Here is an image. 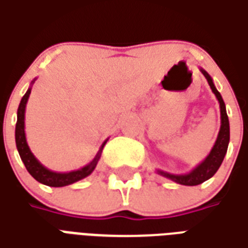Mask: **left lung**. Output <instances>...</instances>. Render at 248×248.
Wrapping results in <instances>:
<instances>
[{
  "mask_svg": "<svg viewBox=\"0 0 248 248\" xmlns=\"http://www.w3.org/2000/svg\"><path fill=\"white\" fill-rule=\"evenodd\" d=\"M201 71H202L204 78L207 79L208 85H210L211 90H213L215 97L218 99L219 108H220V129H219L218 138L215 140L210 154L206 156V159L201 162L197 167H194L190 172H186V174H170V172L162 171V170H156V172L159 175L169 178V179H171V181L179 183V185H183V186H197V185H201V183L213 177L214 174L218 171V169L223 162L230 142V124L229 117H227V113H226V105L223 102V98L220 95V93L217 90V87H215L213 82V78L210 77L207 71L203 70L202 67H201Z\"/></svg>",
  "mask_w": 248,
  "mask_h": 248,
  "instance_id": "1",
  "label": "left lung"
}]
</instances>
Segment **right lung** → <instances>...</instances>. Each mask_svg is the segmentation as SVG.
I'll return each instance as SVG.
<instances>
[{"instance_id": "right-lung-1", "label": "right lung", "mask_w": 248, "mask_h": 248, "mask_svg": "<svg viewBox=\"0 0 248 248\" xmlns=\"http://www.w3.org/2000/svg\"><path fill=\"white\" fill-rule=\"evenodd\" d=\"M34 81L31 83H34ZM30 93H31V86L28 89V92L25 93V95L19 102L18 110H17V124H16V145H17V150H18V154L22 162H24L26 170L29 171L30 175L34 178L35 181L50 187L69 186L71 183H76L83 179V178L89 177L97 166L98 161L101 158V154H102L103 146L106 145L108 140L103 142L101 149L97 153V155L94 156V159L90 163H87L86 166L82 167V169L69 172H57L49 170L47 167L44 166L35 158L34 154L30 150L28 142H26V135H25V108H26V103H28V99H29Z\"/></svg>"}]
</instances>
